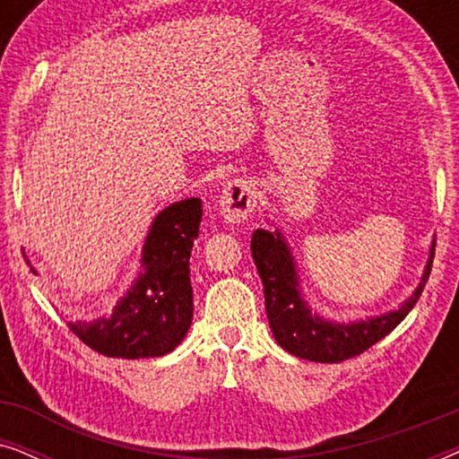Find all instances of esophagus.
Returning <instances> with one entry per match:
<instances>
[{
    "label": "esophagus",
    "instance_id": "1",
    "mask_svg": "<svg viewBox=\"0 0 459 459\" xmlns=\"http://www.w3.org/2000/svg\"><path fill=\"white\" fill-rule=\"evenodd\" d=\"M256 206V187L248 179H234L219 196V215L230 223H240Z\"/></svg>",
    "mask_w": 459,
    "mask_h": 459
}]
</instances>
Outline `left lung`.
<instances>
[{
	"label": "left lung",
	"mask_w": 459,
	"mask_h": 459,
	"mask_svg": "<svg viewBox=\"0 0 459 459\" xmlns=\"http://www.w3.org/2000/svg\"><path fill=\"white\" fill-rule=\"evenodd\" d=\"M250 250H253L256 272L263 281L265 311L275 341L290 355L319 363L351 359L382 341L386 334H391L418 303L420 294L429 281L432 259H435V242H432L422 280L399 309L388 311L385 316L359 319V322L336 324L319 317L309 309L300 294L299 273L290 247L280 230H256L250 240Z\"/></svg>",
	"instance_id": "left-lung-1"
}]
</instances>
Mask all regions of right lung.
I'll return each mask as SVG.
<instances>
[{"label": "right lung", "mask_w": 459, "mask_h": 459, "mask_svg": "<svg viewBox=\"0 0 459 459\" xmlns=\"http://www.w3.org/2000/svg\"><path fill=\"white\" fill-rule=\"evenodd\" d=\"M203 221L200 198L179 200L154 217L142 250V272L110 316L68 322L87 347L106 357H160L184 341L192 324L190 255ZM24 261H30L24 255ZM30 272L35 267L30 265Z\"/></svg>", "instance_id": "1"}]
</instances>
